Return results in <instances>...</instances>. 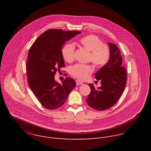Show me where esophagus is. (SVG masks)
Returning a JSON list of instances; mask_svg holds the SVG:
<instances>
[{"label":"esophagus","instance_id":"34e87169","mask_svg":"<svg viewBox=\"0 0 151 151\" xmlns=\"http://www.w3.org/2000/svg\"><path fill=\"white\" fill-rule=\"evenodd\" d=\"M76 85H83V83L80 81L79 80H76Z\"/></svg>","mask_w":151,"mask_h":151}]
</instances>
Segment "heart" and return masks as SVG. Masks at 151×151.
Returning a JSON list of instances; mask_svg holds the SVG:
<instances>
[{"label":"heart","instance_id":"b5f03b06","mask_svg":"<svg viewBox=\"0 0 151 151\" xmlns=\"http://www.w3.org/2000/svg\"><path fill=\"white\" fill-rule=\"evenodd\" d=\"M81 46L90 51L88 57L97 68H102L109 62L111 58V51L107 45L103 44L102 40L96 35H90L82 37L79 40ZM75 47L67 44L61 50V55L65 61L71 63L74 60ZM94 72L93 68L88 64H76L71 68V74L81 81L88 79Z\"/></svg>","mask_w":151,"mask_h":151}]
</instances>
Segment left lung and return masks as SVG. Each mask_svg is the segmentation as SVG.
<instances>
[{"label": "left lung", "instance_id": "obj_1", "mask_svg": "<svg viewBox=\"0 0 151 151\" xmlns=\"http://www.w3.org/2000/svg\"><path fill=\"white\" fill-rule=\"evenodd\" d=\"M111 58L105 66L95 74L101 81V87L96 89L93 84L88 85L91 92L86 101L93 109L105 111L112 107L120 98L127 83L126 69L122 66V58L118 47L109 42Z\"/></svg>", "mask_w": 151, "mask_h": 151}]
</instances>
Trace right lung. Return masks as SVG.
Masks as SVG:
<instances>
[{
    "label": "right lung",
    "instance_id": "obj_1",
    "mask_svg": "<svg viewBox=\"0 0 151 151\" xmlns=\"http://www.w3.org/2000/svg\"><path fill=\"white\" fill-rule=\"evenodd\" d=\"M79 33L50 29L40 35L29 50L26 64L28 84L42 106L48 109L59 108L75 87L72 78L68 77L60 84L54 76L64 67L63 45Z\"/></svg>",
    "mask_w": 151,
    "mask_h": 151
}]
</instances>
